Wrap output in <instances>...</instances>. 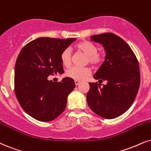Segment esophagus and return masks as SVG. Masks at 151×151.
Returning <instances> with one entry per match:
<instances>
[{"mask_svg":"<svg viewBox=\"0 0 151 151\" xmlns=\"http://www.w3.org/2000/svg\"><path fill=\"white\" fill-rule=\"evenodd\" d=\"M80 81H78V80H75V81H74V83H75V84L76 85H79V83H80Z\"/></svg>","mask_w":151,"mask_h":151,"instance_id":"34e87169","label":"esophagus"}]
</instances>
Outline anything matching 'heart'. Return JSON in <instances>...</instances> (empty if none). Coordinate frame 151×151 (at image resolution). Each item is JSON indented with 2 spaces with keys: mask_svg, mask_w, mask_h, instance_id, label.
I'll return each instance as SVG.
<instances>
[{
  "mask_svg": "<svg viewBox=\"0 0 151 151\" xmlns=\"http://www.w3.org/2000/svg\"><path fill=\"white\" fill-rule=\"evenodd\" d=\"M77 49L87 56V62L92 65L96 66L102 63L104 60L102 53L98 52V47L94 44L90 42H82L77 45ZM60 60L64 66L68 67L71 65V51L67 48L62 51L60 54ZM68 77L75 80H83L91 74V70L88 68H79L73 67L67 71Z\"/></svg>",
  "mask_w": 151,
  "mask_h": 151,
  "instance_id": "obj_1",
  "label": "heart"
}]
</instances>
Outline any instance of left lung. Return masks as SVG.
<instances>
[{
  "instance_id": "left-lung-1",
  "label": "left lung",
  "mask_w": 151,
  "mask_h": 151,
  "mask_svg": "<svg viewBox=\"0 0 151 151\" xmlns=\"http://www.w3.org/2000/svg\"><path fill=\"white\" fill-rule=\"evenodd\" d=\"M91 40L102 44L105 60L93 77L107 83H89L87 102L91 109L101 117L113 119L130 107L140 85L138 60L129 46L111 33L95 35Z\"/></svg>"
}]
</instances>
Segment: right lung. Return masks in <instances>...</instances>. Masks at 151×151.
Segmentation results:
<instances>
[{"instance_id": "1", "label": "right lung", "mask_w": 151, "mask_h": 151, "mask_svg": "<svg viewBox=\"0 0 151 151\" xmlns=\"http://www.w3.org/2000/svg\"><path fill=\"white\" fill-rule=\"evenodd\" d=\"M76 40L37 38L25 45L17 57L15 95L23 109L37 121H53L66 107L68 95L75 88L74 80L65 77L53 82L47 77L63 72L60 54Z\"/></svg>"}]
</instances>
